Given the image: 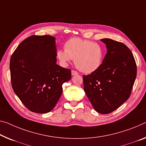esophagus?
Segmentation results:
<instances>
[{
  "mask_svg": "<svg viewBox=\"0 0 146 146\" xmlns=\"http://www.w3.org/2000/svg\"><path fill=\"white\" fill-rule=\"evenodd\" d=\"M71 74H72V76H74V75H77V74H78V72L77 71L72 70L71 71Z\"/></svg>",
  "mask_w": 146,
  "mask_h": 146,
  "instance_id": "obj_1",
  "label": "esophagus"
}]
</instances>
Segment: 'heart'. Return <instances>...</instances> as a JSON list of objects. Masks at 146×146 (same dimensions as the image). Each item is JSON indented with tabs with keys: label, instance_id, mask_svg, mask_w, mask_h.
<instances>
[{
	"label": "heart",
	"instance_id": "1",
	"mask_svg": "<svg viewBox=\"0 0 146 146\" xmlns=\"http://www.w3.org/2000/svg\"><path fill=\"white\" fill-rule=\"evenodd\" d=\"M64 51L58 50L57 57L62 65L66 66L72 59L76 68L90 74L97 70L102 63L104 50L100 44L87 40L73 38L66 42Z\"/></svg>",
	"mask_w": 146,
	"mask_h": 146
}]
</instances>
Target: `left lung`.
I'll list each match as a JSON object with an SVG mask.
<instances>
[{
	"mask_svg": "<svg viewBox=\"0 0 146 146\" xmlns=\"http://www.w3.org/2000/svg\"><path fill=\"white\" fill-rule=\"evenodd\" d=\"M107 53L101 66L83 76L84 89L94 109L102 114L118 108L129 98L136 77V64L133 53L121 42L100 40Z\"/></svg>",
	"mask_w": 146,
	"mask_h": 146,
	"instance_id": "left-lung-1",
	"label": "left lung"
}]
</instances>
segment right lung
<instances>
[{
    "mask_svg": "<svg viewBox=\"0 0 146 146\" xmlns=\"http://www.w3.org/2000/svg\"><path fill=\"white\" fill-rule=\"evenodd\" d=\"M55 38L33 35L17 46L10 58L13 91L29 110L48 113L62 93V86L71 78V70L56 63Z\"/></svg>",
    "mask_w": 146,
    "mask_h": 146,
    "instance_id": "1",
    "label": "right lung"
}]
</instances>
